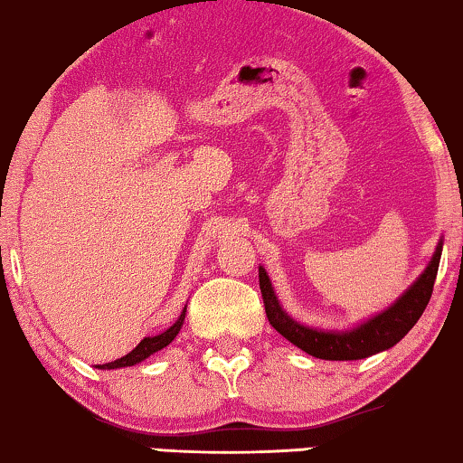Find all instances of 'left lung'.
Instances as JSON below:
<instances>
[{
  "instance_id": "1",
  "label": "left lung",
  "mask_w": 463,
  "mask_h": 463,
  "mask_svg": "<svg viewBox=\"0 0 463 463\" xmlns=\"http://www.w3.org/2000/svg\"><path fill=\"white\" fill-rule=\"evenodd\" d=\"M442 252V240L436 246L432 261L423 269V274L411 284L409 290H404L402 297H398L394 306L383 309L382 314L373 316L363 325L350 331H318V328H309L301 322L290 318L284 312L280 301L271 287L268 271L259 268V287H261L265 314H268L269 325L288 339L290 344L299 347V350L307 352L309 356L322 358V360H360L369 358L373 354L390 350L396 345L415 322L421 318L423 309H426L430 297H432L434 280L439 274Z\"/></svg>"
}]
</instances>
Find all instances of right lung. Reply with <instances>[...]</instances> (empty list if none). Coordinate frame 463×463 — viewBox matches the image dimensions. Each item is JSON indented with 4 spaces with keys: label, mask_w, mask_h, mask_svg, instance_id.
<instances>
[{
    "label": "right lung",
    "mask_w": 463,
    "mask_h": 463,
    "mask_svg": "<svg viewBox=\"0 0 463 463\" xmlns=\"http://www.w3.org/2000/svg\"><path fill=\"white\" fill-rule=\"evenodd\" d=\"M185 309H187V306L183 307V312H181L179 318H176L175 325L170 326V328H166V331L160 333V335H156V337H145L141 344H138L130 354H126V356L113 360V363L100 364L99 369H122V366L138 364V363H141V360L149 358L151 354L164 350V347H166L168 344H173V339L176 337V335H179L181 326H183V320H185Z\"/></svg>",
    "instance_id": "right-lung-1"
}]
</instances>
